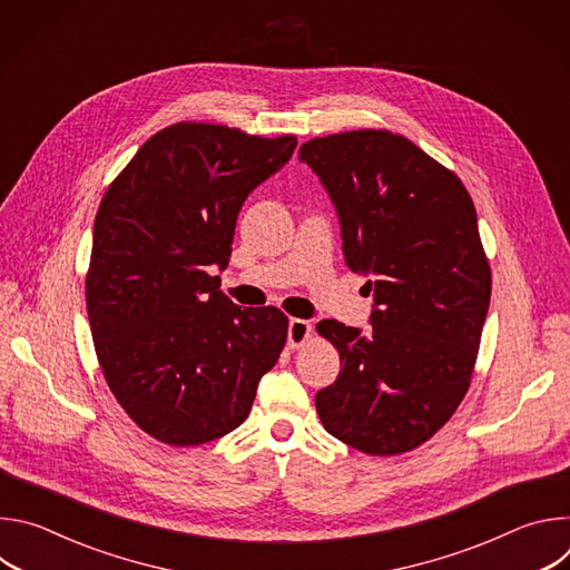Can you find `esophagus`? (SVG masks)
Instances as JSON below:
<instances>
[{
	"label": "esophagus",
	"mask_w": 570,
	"mask_h": 570,
	"mask_svg": "<svg viewBox=\"0 0 570 570\" xmlns=\"http://www.w3.org/2000/svg\"><path fill=\"white\" fill-rule=\"evenodd\" d=\"M311 336H313V327L306 320L291 317V322H288V347L291 350L304 347L311 341Z\"/></svg>",
	"instance_id": "obj_1"
}]
</instances>
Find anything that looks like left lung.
Returning a JSON list of instances; mask_svg holds the SVG:
<instances>
[{
  "mask_svg": "<svg viewBox=\"0 0 570 570\" xmlns=\"http://www.w3.org/2000/svg\"><path fill=\"white\" fill-rule=\"evenodd\" d=\"M327 187L347 266L372 279V330L336 320L317 334L341 356L315 394L322 426L367 455L429 442L462 403L492 297L473 200L462 180L392 130H347L299 146Z\"/></svg>",
  "mask_w": 570,
  "mask_h": 570,
  "instance_id": "1",
  "label": "left lung"
}]
</instances>
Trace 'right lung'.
Returning <instances> with one entry per match:
<instances>
[{
	"instance_id": "1",
	"label": "right lung",
	"mask_w": 570,
	"mask_h": 570,
	"mask_svg": "<svg viewBox=\"0 0 570 570\" xmlns=\"http://www.w3.org/2000/svg\"><path fill=\"white\" fill-rule=\"evenodd\" d=\"M295 135L178 121L155 132L106 189L86 302L106 383L126 415L169 446H198L246 422L277 363L288 317L243 308L225 268L238 209L279 171Z\"/></svg>"
}]
</instances>
